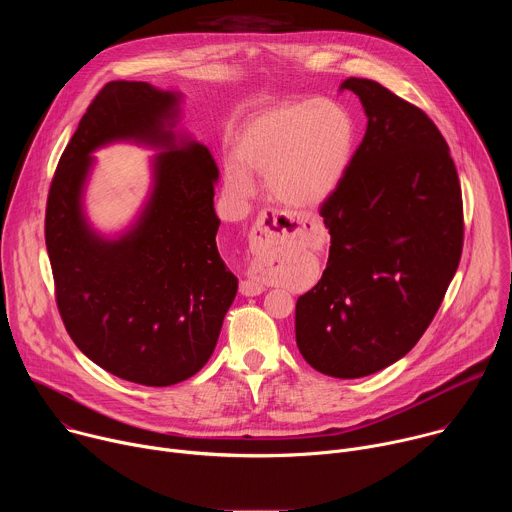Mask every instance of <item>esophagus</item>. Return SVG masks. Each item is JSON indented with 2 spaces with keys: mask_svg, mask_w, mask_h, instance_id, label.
Masks as SVG:
<instances>
[{
  "mask_svg": "<svg viewBox=\"0 0 512 512\" xmlns=\"http://www.w3.org/2000/svg\"><path fill=\"white\" fill-rule=\"evenodd\" d=\"M304 233V223L294 214H285L279 210H263L249 233V247L255 253L277 249L291 239H298ZM239 291L243 296H259L265 291V285L255 275V269L247 271V277L241 279Z\"/></svg>",
  "mask_w": 512,
  "mask_h": 512,
  "instance_id": "esophagus-1",
  "label": "esophagus"
}]
</instances>
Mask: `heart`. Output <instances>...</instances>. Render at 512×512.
I'll list each match as a JSON object with an SVG mask.
<instances>
[{
    "label": "heart",
    "mask_w": 512,
    "mask_h": 512,
    "mask_svg": "<svg viewBox=\"0 0 512 512\" xmlns=\"http://www.w3.org/2000/svg\"><path fill=\"white\" fill-rule=\"evenodd\" d=\"M356 143L352 115L332 101L285 103L253 117L241 131L235 162L227 164V192L253 194L247 174L265 176L269 194L287 206H318L344 180Z\"/></svg>",
    "instance_id": "b5f03b06"
}]
</instances>
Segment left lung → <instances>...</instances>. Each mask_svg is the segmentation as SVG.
I'll list each match as a JSON object with an SVG mask.
<instances>
[{
	"instance_id": "8db88e82",
	"label": "left lung",
	"mask_w": 512,
	"mask_h": 512,
	"mask_svg": "<svg viewBox=\"0 0 512 512\" xmlns=\"http://www.w3.org/2000/svg\"><path fill=\"white\" fill-rule=\"evenodd\" d=\"M342 89L369 125L320 204L330 255L298 298L296 342L316 371L358 379L405 356L440 310L462 257L464 206L448 143L419 107L371 79Z\"/></svg>"
}]
</instances>
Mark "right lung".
I'll return each mask as SVG.
<instances>
[{"label": "right lung", "mask_w": 512, "mask_h": 512, "mask_svg": "<svg viewBox=\"0 0 512 512\" xmlns=\"http://www.w3.org/2000/svg\"><path fill=\"white\" fill-rule=\"evenodd\" d=\"M176 103L174 93L148 83H107L58 160L44 218L68 336L107 373L148 387L176 385L204 367L237 296V277L216 249L218 168L200 143L176 148L166 129ZM127 136L169 152L157 161L155 194L140 225L119 242H103L84 225L80 188L88 154Z\"/></svg>", "instance_id": "obj_1"}]
</instances>
